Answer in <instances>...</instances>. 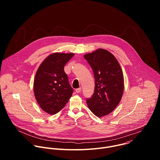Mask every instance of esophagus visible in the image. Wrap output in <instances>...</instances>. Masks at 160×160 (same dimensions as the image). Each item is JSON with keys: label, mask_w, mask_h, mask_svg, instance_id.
I'll return each mask as SVG.
<instances>
[{"label": "esophagus", "mask_w": 160, "mask_h": 160, "mask_svg": "<svg viewBox=\"0 0 160 160\" xmlns=\"http://www.w3.org/2000/svg\"><path fill=\"white\" fill-rule=\"evenodd\" d=\"M81 90H82V88H81V87H80V88H77V89L75 90L77 93H80V92H81Z\"/></svg>", "instance_id": "1"}]
</instances>
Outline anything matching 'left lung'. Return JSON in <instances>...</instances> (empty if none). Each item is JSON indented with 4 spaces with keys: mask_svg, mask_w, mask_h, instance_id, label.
Returning <instances> with one entry per match:
<instances>
[{
    "mask_svg": "<svg viewBox=\"0 0 160 160\" xmlns=\"http://www.w3.org/2000/svg\"><path fill=\"white\" fill-rule=\"evenodd\" d=\"M93 70L94 92L86 99L89 109L98 117L107 115L118 106L123 92V75L116 58L99 49L84 56Z\"/></svg>",
    "mask_w": 160,
    "mask_h": 160,
    "instance_id": "1",
    "label": "left lung"
}]
</instances>
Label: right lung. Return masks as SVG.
I'll return each mask as SVG.
<instances>
[{"instance_id":"1","label":"right lung","mask_w":160,"mask_h":160,"mask_svg":"<svg viewBox=\"0 0 160 160\" xmlns=\"http://www.w3.org/2000/svg\"><path fill=\"white\" fill-rule=\"evenodd\" d=\"M73 55L52 54L45 59L36 73L33 83L36 100L40 107L51 115L60 111L72 96L73 89L64 67Z\"/></svg>"}]
</instances>
